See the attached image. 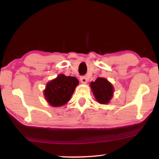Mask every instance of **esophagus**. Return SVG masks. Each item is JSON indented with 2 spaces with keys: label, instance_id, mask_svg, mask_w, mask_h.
Listing matches in <instances>:
<instances>
[{
  "label": "esophagus",
  "instance_id": "1",
  "mask_svg": "<svg viewBox=\"0 0 159 159\" xmlns=\"http://www.w3.org/2000/svg\"><path fill=\"white\" fill-rule=\"evenodd\" d=\"M80 82H81L82 83H86L88 81V79L87 78H86L85 76H81L80 78Z\"/></svg>",
  "mask_w": 159,
  "mask_h": 159
}]
</instances>
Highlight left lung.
<instances>
[{
    "label": "left lung",
    "mask_w": 159,
    "mask_h": 159,
    "mask_svg": "<svg viewBox=\"0 0 159 159\" xmlns=\"http://www.w3.org/2000/svg\"><path fill=\"white\" fill-rule=\"evenodd\" d=\"M90 88L96 100L99 103L108 104L112 98L114 87L104 78H98L95 82H91Z\"/></svg>",
    "instance_id": "obj_1"
}]
</instances>
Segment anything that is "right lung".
Returning <instances> with one entry per match:
<instances>
[{
    "mask_svg": "<svg viewBox=\"0 0 159 159\" xmlns=\"http://www.w3.org/2000/svg\"><path fill=\"white\" fill-rule=\"evenodd\" d=\"M79 83L76 77L60 74L46 84L44 90L45 99L52 107L63 106L70 100Z\"/></svg>",
    "mask_w": 159,
    "mask_h": 159,
    "instance_id": "right-lung-1",
    "label": "right lung"
}]
</instances>
